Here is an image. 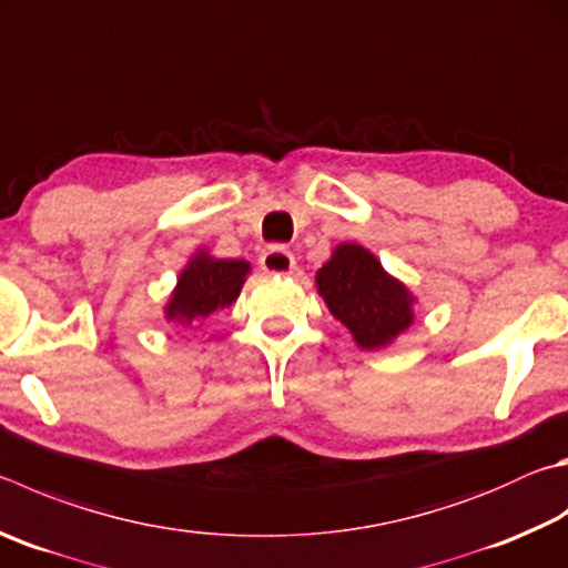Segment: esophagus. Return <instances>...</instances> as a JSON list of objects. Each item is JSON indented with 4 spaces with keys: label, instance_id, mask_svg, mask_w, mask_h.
Here are the masks:
<instances>
[{
    "label": "esophagus",
    "instance_id": "obj_1",
    "mask_svg": "<svg viewBox=\"0 0 568 568\" xmlns=\"http://www.w3.org/2000/svg\"><path fill=\"white\" fill-rule=\"evenodd\" d=\"M261 267L271 275H291L295 271V257L291 251L285 248H267L261 255Z\"/></svg>",
    "mask_w": 568,
    "mask_h": 568
}]
</instances>
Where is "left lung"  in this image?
Here are the masks:
<instances>
[{"instance_id": "left-lung-1", "label": "left lung", "mask_w": 568, "mask_h": 568, "mask_svg": "<svg viewBox=\"0 0 568 568\" xmlns=\"http://www.w3.org/2000/svg\"><path fill=\"white\" fill-rule=\"evenodd\" d=\"M327 311L363 349L387 347L415 320V295L357 243H343L315 275Z\"/></svg>"}]
</instances>
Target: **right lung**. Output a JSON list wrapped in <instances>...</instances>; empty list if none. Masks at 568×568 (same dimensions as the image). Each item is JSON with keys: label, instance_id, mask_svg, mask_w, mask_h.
<instances>
[{"label": "right lung", "instance_id": "obj_1", "mask_svg": "<svg viewBox=\"0 0 568 568\" xmlns=\"http://www.w3.org/2000/svg\"><path fill=\"white\" fill-rule=\"evenodd\" d=\"M251 263L213 257L205 251L195 253L179 275V283L166 303V320L191 325L235 303L241 295Z\"/></svg>", "mask_w": 568, "mask_h": 568}]
</instances>
